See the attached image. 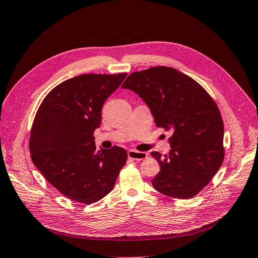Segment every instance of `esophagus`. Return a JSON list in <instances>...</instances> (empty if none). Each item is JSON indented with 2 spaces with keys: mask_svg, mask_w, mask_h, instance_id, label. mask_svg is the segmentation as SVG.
<instances>
[{
  "mask_svg": "<svg viewBox=\"0 0 258 258\" xmlns=\"http://www.w3.org/2000/svg\"><path fill=\"white\" fill-rule=\"evenodd\" d=\"M127 156L128 158L133 159V160H142L147 158L148 154L146 152H139V151H135V150H130L127 152Z\"/></svg>",
  "mask_w": 258,
  "mask_h": 258,
  "instance_id": "obj_1",
  "label": "esophagus"
}]
</instances>
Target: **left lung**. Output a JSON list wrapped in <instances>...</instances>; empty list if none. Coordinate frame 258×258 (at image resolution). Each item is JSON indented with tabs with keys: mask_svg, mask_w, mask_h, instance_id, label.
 <instances>
[{
	"mask_svg": "<svg viewBox=\"0 0 258 258\" xmlns=\"http://www.w3.org/2000/svg\"><path fill=\"white\" fill-rule=\"evenodd\" d=\"M122 88L145 101L157 127L172 132L169 153H151L160 166L152 185L171 198L197 196L224 158L223 121L213 98L188 75L161 66L133 72Z\"/></svg>",
	"mask_w": 258,
	"mask_h": 258,
	"instance_id": "obj_1",
	"label": "left lung"
}]
</instances>
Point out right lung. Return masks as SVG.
Masks as SVG:
<instances>
[{"mask_svg":"<svg viewBox=\"0 0 258 258\" xmlns=\"http://www.w3.org/2000/svg\"><path fill=\"white\" fill-rule=\"evenodd\" d=\"M127 73L82 74L52 89L35 116L31 157L44 178L64 197L83 204L100 201L116 183L127 153L95 147L101 109Z\"/></svg>","mask_w":258,"mask_h":258,"instance_id":"1","label":"right lung"}]
</instances>
